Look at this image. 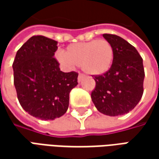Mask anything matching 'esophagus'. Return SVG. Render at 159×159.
Listing matches in <instances>:
<instances>
[{"label": "esophagus", "instance_id": "esophagus-1", "mask_svg": "<svg viewBox=\"0 0 159 159\" xmlns=\"http://www.w3.org/2000/svg\"><path fill=\"white\" fill-rule=\"evenodd\" d=\"M83 77H84V75H83V74H79V75H78V77H77L78 83H80V82L83 79Z\"/></svg>", "mask_w": 159, "mask_h": 159}]
</instances>
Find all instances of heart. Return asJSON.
I'll return each mask as SVG.
<instances>
[{
    "label": "heart",
    "instance_id": "obj_1",
    "mask_svg": "<svg viewBox=\"0 0 159 159\" xmlns=\"http://www.w3.org/2000/svg\"><path fill=\"white\" fill-rule=\"evenodd\" d=\"M57 61L67 70L80 66L90 76H100L107 73L112 66L114 49L107 40H91L69 45L55 54Z\"/></svg>",
    "mask_w": 159,
    "mask_h": 159
}]
</instances>
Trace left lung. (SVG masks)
<instances>
[{"instance_id": "obj_1", "label": "left lung", "mask_w": 159, "mask_h": 159, "mask_svg": "<svg viewBox=\"0 0 159 159\" xmlns=\"http://www.w3.org/2000/svg\"><path fill=\"white\" fill-rule=\"evenodd\" d=\"M103 37L113 47V63L107 73L94 77L96 86L91 99L101 113L124 115L136 107L143 94V60L136 48L122 37L111 34Z\"/></svg>"}]
</instances>
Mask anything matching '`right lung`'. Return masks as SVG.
I'll return each instance as SVG.
<instances>
[{
	"instance_id": "right-lung-1",
	"label": "right lung",
	"mask_w": 159,
	"mask_h": 159,
	"mask_svg": "<svg viewBox=\"0 0 159 159\" xmlns=\"http://www.w3.org/2000/svg\"><path fill=\"white\" fill-rule=\"evenodd\" d=\"M57 45L46 36H32L19 49L12 64L19 103L41 120H54L66 113L70 92L78 84L77 73L59 69L53 58Z\"/></svg>"
}]
</instances>
